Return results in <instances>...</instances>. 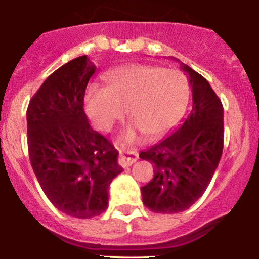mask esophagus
<instances>
[{
	"instance_id": "obj_1",
	"label": "esophagus",
	"mask_w": 259,
	"mask_h": 259,
	"mask_svg": "<svg viewBox=\"0 0 259 259\" xmlns=\"http://www.w3.org/2000/svg\"><path fill=\"white\" fill-rule=\"evenodd\" d=\"M121 159H120V164L123 167H130L134 162H136L139 158L138 152L135 150H123L121 151Z\"/></svg>"
}]
</instances>
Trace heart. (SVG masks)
Wrapping results in <instances>:
<instances>
[{
	"label": "heart",
	"instance_id": "b5f03b06",
	"mask_svg": "<svg viewBox=\"0 0 259 259\" xmlns=\"http://www.w3.org/2000/svg\"><path fill=\"white\" fill-rule=\"evenodd\" d=\"M107 88L92 84L86 90V111L94 124L108 132L125 113L134 120L125 133L136 139V129L154 136L167 132L185 109L189 88L184 75L156 65L132 64L105 75Z\"/></svg>",
	"mask_w": 259,
	"mask_h": 259
}]
</instances>
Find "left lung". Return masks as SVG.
<instances>
[{"mask_svg": "<svg viewBox=\"0 0 259 259\" xmlns=\"http://www.w3.org/2000/svg\"><path fill=\"white\" fill-rule=\"evenodd\" d=\"M180 68L192 89L191 112L170 135L140 153L154 169L153 179L141 187L142 202L163 214L183 212L204 194L224 145L222 101L201 74L183 62Z\"/></svg>", "mask_w": 259, "mask_h": 259, "instance_id": "1", "label": "left lung"}]
</instances>
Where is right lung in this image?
I'll return each instance as SVG.
<instances>
[{"label":"right lung","instance_id":"1","mask_svg":"<svg viewBox=\"0 0 259 259\" xmlns=\"http://www.w3.org/2000/svg\"><path fill=\"white\" fill-rule=\"evenodd\" d=\"M95 72L88 56L68 62L45 80L26 111L29 158L41 189L57 209L81 219L105 212L109 185L123 171L118 151L84 112Z\"/></svg>","mask_w":259,"mask_h":259}]
</instances>
